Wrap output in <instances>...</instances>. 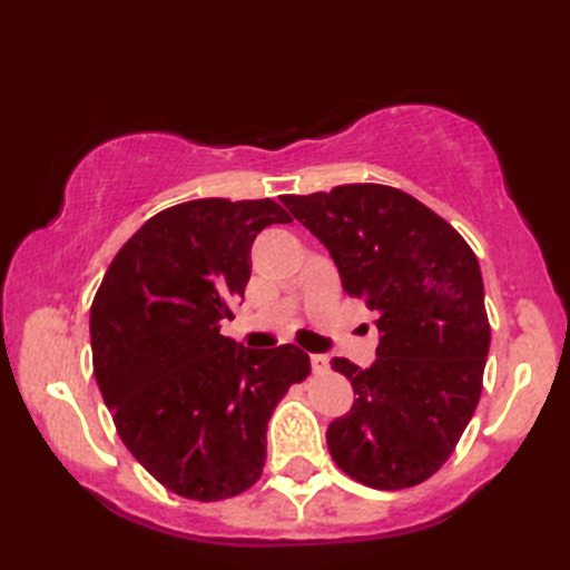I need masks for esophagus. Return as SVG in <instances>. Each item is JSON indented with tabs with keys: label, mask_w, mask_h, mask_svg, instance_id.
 Instances as JSON below:
<instances>
[{
	"label": "esophagus",
	"mask_w": 570,
	"mask_h": 570,
	"mask_svg": "<svg viewBox=\"0 0 570 570\" xmlns=\"http://www.w3.org/2000/svg\"><path fill=\"white\" fill-rule=\"evenodd\" d=\"M311 367H313V372L316 374H325L331 370V362H328V357L325 355H311Z\"/></svg>",
	"instance_id": "34e87169"
}]
</instances>
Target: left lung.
Segmentation results:
<instances>
[{"label": "left lung", "instance_id": "obj_1", "mask_svg": "<svg viewBox=\"0 0 570 570\" xmlns=\"http://www.w3.org/2000/svg\"><path fill=\"white\" fill-rule=\"evenodd\" d=\"M282 203L328 247L347 296L377 313L382 333L372 367L331 362L357 394L328 429L335 465L374 490L421 485L453 455L482 394L490 321L475 252L392 186L347 184Z\"/></svg>", "mask_w": 570, "mask_h": 570}]
</instances>
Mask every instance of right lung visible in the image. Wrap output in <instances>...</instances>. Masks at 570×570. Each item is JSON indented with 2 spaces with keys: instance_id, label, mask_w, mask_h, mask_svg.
<instances>
[{
  "instance_id": "right-lung-1",
  "label": "right lung",
  "mask_w": 570,
  "mask_h": 570,
  "mask_svg": "<svg viewBox=\"0 0 570 570\" xmlns=\"http://www.w3.org/2000/svg\"><path fill=\"white\" fill-rule=\"evenodd\" d=\"M274 223L292 217L269 198L171 205L125 242L92 298V372L119 439L193 502L262 478L266 423L311 374L296 345L257 353L220 335L245 298L252 242Z\"/></svg>"
}]
</instances>
